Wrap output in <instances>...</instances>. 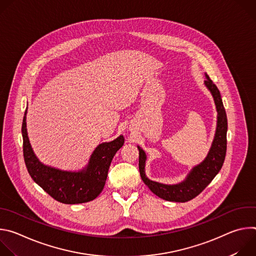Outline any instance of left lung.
<instances>
[{"label": "left lung", "mask_w": 256, "mask_h": 256, "mask_svg": "<svg viewBox=\"0 0 256 256\" xmlns=\"http://www.w3.org/2000/svg\"><path fill=\"white\" fill-rule=\"evenodd\" d=\"M206 80L204 81L206 87L210 90L214 97L216 104L218 118L216 128L212 147L206 159L196 167H194L186 178L177 184H163L159 182L150 180L144 173V164L147 157L142 148L138 149V169L142 180L150 190L157 196L176 202H186L198 196L214 178V176L221 170L225 161L227 151V116L221 94L216 86L212 83L210 77L206 74Z\"/></svg>", "instance_id": "8db88e82"}]
</instances>
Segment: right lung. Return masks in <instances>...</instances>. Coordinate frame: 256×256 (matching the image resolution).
I'll return each mask as SVG.
<instances>
[{
	"instance_id": "obj_1",
	"label": "right lung",
	"mask_w": 256,
	"mask_h": 256,
	"mask_svg": "<svg viewBox=\"0 0 256 256\" xmlns=\"http://www.w3.org/2000/svg\"><path fill=\"white\" fill-rule=\"evenodd\" d=\"M26 114L22 122L23 155L31 178L56 200L75 204L96 198L102 192L112 158L122 147L124 136L102 142L92 153L88 165L80 171H64L42 164L35 156L27 134Z\"/></svg>"
}]
</instances>
